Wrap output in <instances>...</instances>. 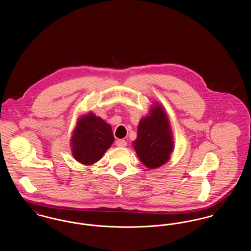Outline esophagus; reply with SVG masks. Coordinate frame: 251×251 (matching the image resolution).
<instances>
[{"instance_id":"1","label":"esophagus","mask_w":251,"mask_h":251,"mask_svg":"<svg viewBox=\"0 0 251 251\" xmlns=\"http://www.w3.org/2000/svg\"><path fill=\"white\" fill-rule=\"evenodd\" d=\"M116 145H117L118 147H125V146L127 145V142H126L125 140H123V139H118V140L116 141Z\"/></svg>"}]
</instances>
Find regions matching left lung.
<instances>
[{
    "instance_id": "obj_1",
    "label": "left lung",
    "mask_w": 251,
    "mask_h": 251,
    "mask_svg": "<svg viewBox=\"0 0 251 251\" xmlns=\"http://www.w3.org/2000/svg\"><path fill=\"white\" fill-rule=\"evenodd\" d=\"M132 144L148 168L160 167L169 160L174 145L167 114L161 105H154L150 115L139 121L137 137Z\"/></svg>"
}]
</instances>
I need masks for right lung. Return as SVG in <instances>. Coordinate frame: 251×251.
I'll return each instance as SVG.
<instances>
[{
  "label": "right lung",
  "instance_id": "1",
  "mask_svg": "<svg viewBox=\"0 0 251 251\" xmlns=\"http://www.w3.org/2000/svg\"><path fill=\"white\" fill-rule=\"evenodd\" d=\"M111 126L89 113L78 120L72 137V155L81 164L98 162L114 142Z\"/></svg>",
  "mask_w": 251,
  "mask_h": 251
}]
</instances>
